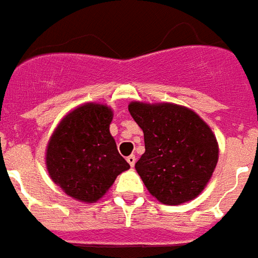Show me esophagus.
I'll list each match as a JSON object with an SVG mask.
<instances>
[{"mask_svg": "<svg viewBox=\"0 0 258 258\" xmlns=\"http://www.w3.org/2000/svg\"><path fill=\"white\" fill-rule=\"evenodd\" d=\"M127 162H128V164L131 167H134L135 162H137V157H135L134 155H130V156L127 157Z\"/></svg>", "mask_w": 258, "mask_h": 258, "instance_id": "obj_1", "label": "esophagus"}]
</instances>
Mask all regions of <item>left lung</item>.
I'll list each match as a JSON object with an SVG mask.
<instances>
[{
	"instance_id": "1",
	"label": "left lung",
	"mask_w": 258,
	"mask_h": 258,
	"mask_svg": "<svg viewBox=\"0 0 258 258\" xmlns=\"http://www.w3.org/2000/svg\"><path fill=\"white\" fill-rule=\"evenodd\" d=\"M130 114L144 131L145 153L135 170L160 203L177 206L198 198L218 162V142L209 124L189 107L134 101Z\"/></svg>"
}]
</instances>
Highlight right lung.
Segmentation results:
<instances>
[{
  "label": "right lung",
  "instance_id": "1",
  "mask_svg": "<svg viewBox=\"0 0 258 258\" xmlns=\"http://www.w3.org/2000/svg\"><path fill=\"white\" fill-rule=\"evenodd\" d=\"M112 120L110 107L88 102L69 112L48 141V174L70 198L94 203L130 168L110 134Z\"/></svg>",
  "mask_w": 258,
  "mask_h": 258
}]
</instances>
